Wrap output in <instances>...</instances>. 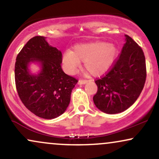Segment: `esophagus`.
<instances>
[{
	"label": "esophagus",
	"mask_w": 159,
	"mask_h": 159,
	"mask_svg": "<svg viewBox=\"0 0 159 159\" xmlns=\"http://www.w3.org/2000/svg\"><path fill=\"white\" fill-rule=\"evenodd\" d=\"M87 83V80H79L78 82V84H85Z\"/></svg>",
	"instance_id": "1"
}]
</instances>
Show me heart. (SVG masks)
I'll return each mask as SVG.
<instances>
[{"label": "heart", "mask_w": 159, "mask_h": 159, "mask_svg": "<svg viewBox=\"0 0 159 159\" xmlns=\"http://www.w3.org/2000/svg\"><path fill=\"white\" fill-rule=\"evenodd\" d=\"M118 54V49L113 43L93 41L74 45L72 51L66 52L62 63L67 72L73 74L84 61L85 69L93 75L105 73L112 66Z\"/></svg>", "instance_id": "1"}]
</instances>
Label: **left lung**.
Returning <instances> with one entry per match:
<instances>
[{"instance_id":"obj_1","label":"left lung","mask_w":159,"mask_h":159,"mask_svg":"<svg viewBox=\"0 0 159 159\" xmlns=\"http://www.w3.org/2000/svg\"><path fill=\"white\" fill-rule=\"evenodd\" d=\"M121 54L112 69L96 80L98 87L93 102L108 114L123 112L139 97L147 76L143 50L130 36L125 35Z\"/></svg>"}]
</instances>
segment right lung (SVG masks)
I'll use <instances>...</instances> for the list:
<instances>
[{
    "instance_id": "1",
    "label": "right lung",
    "mask_w": 159,
    "mask_h": 159,
    "mask_svg": "<svg viewBox=\"0 0 159 159\" xmlns=\"http://www.w3.org/2000/svg\"><path fill=\"white\" fill-rule=\"evenodd\" d=\"M62 53L48 44L46 37L34 36L16 57L15 80L21 102L29 111L43 119L58 117L66 110L78 80L61 68ZM31 63L39 66L32 74Z\"/></svg>"
}]
</instances>
